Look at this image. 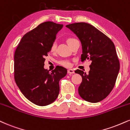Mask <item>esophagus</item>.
<instances>
[{"instance_id":"obj_1","label":"esophagus","mask_w":130,"mask_h":130,"mask_svg":"<svg viewBox=\"0 0 130 130\" xmlns=\"http://www.w3.org/2000/svg\"><path fill=\"white\" fill-rule=\"evenodd\" d=\"M67 72H68V73L69 74H74V71L73 69L68 70V71H67Z\"/></svg>"}]
</instances>
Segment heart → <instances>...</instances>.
<instances>
[{
	"label": "heart",
	"instance_id": "1",
	"mask_svg": "<svg viewBox=\"0 0 130 130\" xmlns=\"http://www.w3.org/2000/svg\"><path fill=\"white\" fill-rule=\"evenodd\" d=\"M74 40H76L74 38H69L67 39V43H68V45H70V43H71L72 42L74 41ZM56 49V42H54L51 45V48H50V50H51V51H54ZM58 63L59 65H62V66L65 67H69L71 65V63L69 60H60L58 62Z\"/></svg>",
	"mask_w": 130,
	"mask_h": 130
}]
</instances>
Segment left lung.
Returning a JSON list of instances; mask_svg holds the SVG:
<instances>
[{"mask_svg": "<svg viewBox=\"0 0 130 130\" xmlns=\"http://www.w3.org/2000/svg\"><path fill=\"white\" fill-rule=\"evenodd\" d=\"M66 27L80 40L82 47L81 60L91 61L88 74L80 70L75 71L82 77L78 88L79 95L89 102L102 101L115 87L120 69L115 44L105 34L89 23H74Z\"/></svg>", "mask_w": 130, "mask_h": 130, "instance_id": "left-lung-1", "label": "left lung"}]
</instances>
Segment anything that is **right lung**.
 Returning a JSON list of instances; mask_svg holds the SVG:
<instances>
[{"instance_id": "add662e5", "label": "right lung", "mask_w": 130, "mask_h": 130, "mask_svg": "<svg viewBox=\"0 0 130 130\" xmlns=\"http://www.w3.org/2000/svg\"><path fill=\"white\" fill-rule=\"evenodd\" d=\"M63 25L45 22L23 36L14 53V79L27 99L39 106L53 103L58 97L59 81L67 75L66 68H44L45 57Z\"/></svg>"}]
</instances>
